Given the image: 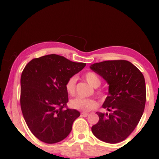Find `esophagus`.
Segmentation results:
<instances>
[{
    "label": "esophagus",
    "mask_w": 159,
    "mask_h": 159,
    "mask_svg": "<svg viewBox=\"0 0 159 159\" xmlns=\"http://www.w3.org/2000/svg\"><path fill=\"white\" fill-rule=\"evenodd\" d=\"M81 116H83V117H87V116H88V114H87V113H86V112H82L81 114Z\"/></svg>",
    "instance_id": "esophagus-1"
}]
</instances>
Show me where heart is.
<instances>
[{
  "label": "heart",
  "instance_id": "1",
  "mask_svg": "<svg viewBox=\"0 0 159 159\" xmlns=\"http://www.w3.org/2000/svg\"><path fill=\"white\" fill-rule=\"evenodd\" d=\"M84 78L87 83L94 88L99 87L101 84V80L96 73L93 72H88L85 74ZM76 78L71 77L66 83L65 87L67 93L70 96H73L75 93ZM96 93L100 97H104L105 93L102 90H96ZM98 102L94 98H75L70 101V106L72 108L81 111H90L94 110L98 107Z\"/></svg>",
  "mask_w": 159,
  "mask_h": 159
}]
</instances>
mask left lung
<instances>
[{
  "mask_svg": "<svg viewBox=\"0 0 159 159\" xmlns=\"http://www.w3.org/2000/svg\"><path fill=\"white\" fill-rule=\"evenodd\" d=\"M109 84L102 107L109 113L97 112L99 120L92 126L98 139L109 143L123 141L139 123L145 107V79L129 61H106L90 66Z\"/></svg>",
  "mask_w": 159,
  "mask_h": 159,
  "instance_id": "1",
  "label": "left lung"
}]
</instances>
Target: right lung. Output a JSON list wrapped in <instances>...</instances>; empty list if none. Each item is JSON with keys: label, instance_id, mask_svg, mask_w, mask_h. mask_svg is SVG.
Wrapping results in <instances>:
<instances>
[{"label": "right lung", "instance_id": "1", "mask_svg": "<svg viewBox=\"0 0 159 159\" xmlns=\"http://www.w3.org/2000/svg\"><path fill=\"white\" fill-rule=\"evenodd\" d=\"M86 66L57 54H48L30 61L21 76L20 104L30 132L46 143L65 139L80 116L66 107V83ZM66 108L64 109V107Z\"/></svg>", "mask_w": 159, "mask_h": 159}]
</instances>
